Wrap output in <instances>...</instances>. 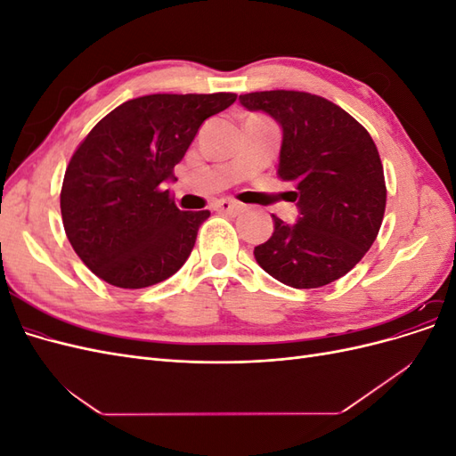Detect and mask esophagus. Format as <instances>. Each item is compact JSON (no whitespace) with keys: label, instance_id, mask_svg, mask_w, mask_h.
Wrapping results in <instances>:
<instances>
[{"label":"esophagus","instance_id":"1","mask_svg":"<svg viewBox=\"0 0 456 456\" xmlns=\"http://www.w3.org/2000/svg\"><path fill=\"white\" fill-rule=\"evenodd\" d=\"M215 209L220 213H228V215H236L243 209V205L240 201H233V200H218L215 203Z\"/></svg>","mask_w":456,"mask_h":456}]
</instances>
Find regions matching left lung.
<instances>
[{
    "label": "left lung",
    "mask_w": 456,
    "mask_h": 456,
    "mask_svg": "<svg viewBox=\"0 0 456 456\" xmlns=\"http://www.w3.org/2000/svg\"><path fill=\"white\" fill-rule=\"evenodd\" d=\"M281 126L278 176L295 184L298 220L273 216V233L255 247L262 270L295 289L348 273L370 249L386 209L384 169L367 129L330 101L302 91L240 94Z\"/></svg>",
    "instance_id": "8db88e82"
}]
</instances>
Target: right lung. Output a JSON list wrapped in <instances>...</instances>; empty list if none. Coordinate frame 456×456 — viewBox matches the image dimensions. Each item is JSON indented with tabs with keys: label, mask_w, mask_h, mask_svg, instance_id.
<instances>
[{
	"label": "right lung",
	"mask_w": 456,
	"mask_h": 456,
	"mask_svg": "<svg viewBox=\"0 0 456 456\" xmlns=\"http://www.w3.org/2000/svg\"><path fill=\"white\" fill-rule=\"evenodd\" d=\"M238 94H146L104 116L68 163L61 190L66 236L106 283L142 289L171 278L209 211H181L165 183L201 123Z\"/></svg>",
	"instance_id": "add662e5"
}]
</instances>
